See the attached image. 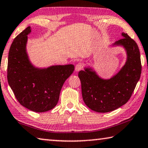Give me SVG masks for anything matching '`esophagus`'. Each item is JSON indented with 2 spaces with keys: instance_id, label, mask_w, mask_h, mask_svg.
I'll list each match as a JSON object with an SVG mask.
<instances>
[{
  "instance_id": "34e87169",
  "label": "esophagus",
  "mask_w": 148,
  "mask_h": 148,
  "mask_svg": "<svg viewBox=\"0 0 148 148\" xmlns=\"http://www.w3.org/2000/svg\"><path fill=\"white\" fill-rule=\"evenodd\" d=\"M82 67H83L82 64H81V63H78V64H77L76 65V66H75V70H76V72H78L82 69Z\"/></svg>"
}]
</instances>
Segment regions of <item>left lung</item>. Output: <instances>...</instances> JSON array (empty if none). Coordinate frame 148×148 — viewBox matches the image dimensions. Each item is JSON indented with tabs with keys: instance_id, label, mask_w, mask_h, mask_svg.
<instances>
[{
	"instance_id": "obj_1",
	"label": "left lung",
	"mask_w": 148,
	"mask_h": 148,
	"mask_svg": "<svg viewBox=\"0 0 148 148\" xmlns=\"http://www.w3.org/2000/svg\"><path fill=\"white\" fill-rule=\"evenodd\" d=\"M121 36L123 39L109 47H121L126 55L125 64L115 74L103 78L91 66L78 73L84 101L95 112H111L126 103L140 79L142 66L138 45L127 34Z\"/></svg>"
}]
</instances>
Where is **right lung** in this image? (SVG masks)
Returning a JSON list of instances; mask_svg holds the SVG:
<instances>
[{
  "mask_svg": "<svg viewBox=\"0 0 148 148\" xmlns=\"http://www.w3.org/2000/svg\"><path fill=\"white\" fill-rule=\"evenodd\" d=\"M27 27L14 39L8 53V84L18 102L37 112L53 109L58 101L63 84L74 70L73 64L36 66L27 51Z\"/></svg>",
  "mask_w": 148,
  "mask_h": 148,
  "instance_id": "add662e5",
  "label": "right lung"
}]
</instances>
